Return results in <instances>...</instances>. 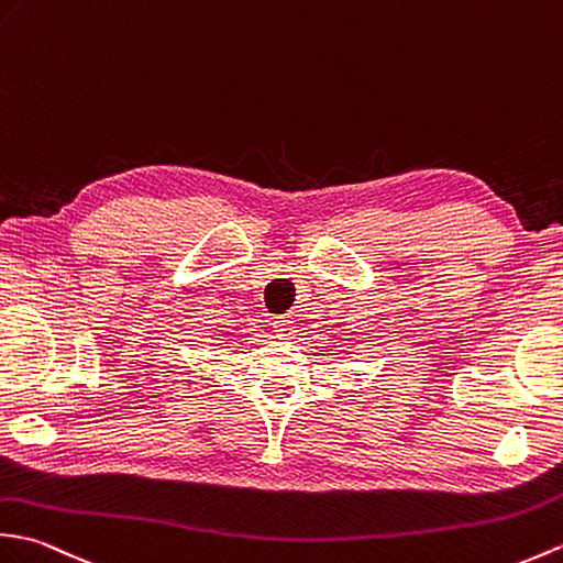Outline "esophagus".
Wrapping results in <instances>:
<instances>
[{"mask_svg": "<svg viewBox=\"0 0 563 563\" xmlns=\"http://www.w3.org/2000/svg\"><path fill=\"white\" fill-rule=\"evenodd\" d=\"M273 329H276V333L280 338H290L292 335V321L287 317H280V319L273 321Z\"/></svg>", "mask_w": 563, "mask_h": 563, "instance_id": "34e87169", "label": "esophagus"}]
</instances>
